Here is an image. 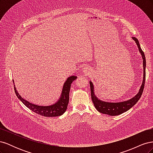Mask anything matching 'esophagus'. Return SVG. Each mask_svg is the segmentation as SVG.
<instances>
[{
    "label": "esophagus",
    "mask_w": 153,
    "mask_h": 153,
    "mask_svg": "<svg viewBox=\"0 0 153 153\" xmlns=\"http://www.w3.org/2000/svg\"><path fill=\"white\" fill-rule=\"evenodd\" d=\"M82 73L84 74H85L86 75H89V74L91 73V69L89 67H84V68L82 69Z\"/></svg>",
    "instance_id": "obj_1"
}]
</instances>
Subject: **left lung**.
I'll return each mask as SVG.
<instances>
[{
  "mask_svg": "<svg viewBox=\"0 0 153 153\" xmlns=\"http://www.w3.org/2000/svg\"><path fill=\"white\" fill-rule=\"evenodd\" d=\"M132 39L135 41V43L137 45L138 50L142 55L143 59V80L142 85L140 87V89L138 91V93L133 97L132 98L129 99L126 101H121V102H108V101H105L101 100L97 97L95 94L94 92V86L92 84L91 81H89L90 87H91V98L92 102L94 103V105L96 110L101 114H107L111 116H114V115H118L121 114L125 112H126L129 109H130L132 106L135 105L137 101L139 100L142 94L143 91V87H144L145 80H146V57L144 53L142 50L140 48V45L138 42V40L135 38V37H133Z\"/></svg>",
  "mask_w": 153,
  "mask_h": 153,
  "instance_id": "8db88e82",
  "label": "left lung"
}]
</instances>
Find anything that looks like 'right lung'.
<instances>
[{"mask_svg":"<svg viewBox=\"0 0 153 153\" xmlns=\"http://www.w3.org/2000/svg\"><path fill=\"white\" fill-rule=\"evenodd\" d=\"M76 78L77 76H69L63 85L61 94L59 98L55 103L48 106L38 105L27 101L25 99L21 96L19 92L16 90L15 83H14V80H13V82L16 96L27 108H29L30 110L33 111L34 112L42 115V116L57 117L61 116V115H62L66 112L69 103V91H70L71 85L72 82L76 79Z\"/></svg>","mask_w":153,"mask_h":153,"instance_id":"1","label":"right lung"}]
</instances>
